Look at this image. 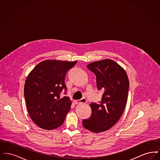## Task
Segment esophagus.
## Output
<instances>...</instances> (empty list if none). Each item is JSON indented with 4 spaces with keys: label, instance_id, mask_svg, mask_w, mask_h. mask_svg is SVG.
I'll return each instance as SVG.
<instances>
[{
    "label": "esophagus",
    "instance_id": "esophagus-1",
    "mask_svg": "<svg viewBox=\"0 0 160 160\" xmlns=\"http://www.w3.org/2000/svg\"><path fill=\"white\" fill-rule=\"evenodd\" d=\"M87 102V100L85 98H83L81 99H78V100H76L75 101V104H84Z\"/></svg>",
    "mask_w": 160,
    "mask_h": 160
}]
</instances>
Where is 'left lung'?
Returning a JSON list of instances; mask_svg holds the SVG:
<instances>
[{"instance_id":"left-lung-1","label":"left lung","mask_w":160,"mask_h":160,"mask_svg":"<svg viewBox=\"0 0 160 160\" xmlns=\"http://www.w3.org/2000/svg\"><path fill=\"white\" fill-rule=\"evenodd\" d=\"M88 68L97 77V85L104 91L101 101L92 102V114L83 120L86 129L99 133L111 128L121 117L127 104L129 80L125 71L114 61L91 63Z\"/></svg>"}]
</instances>
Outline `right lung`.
<instances>
[{"mask_svg":"<svg viewBox=\"0 0 160 160\" xmlns=\"http://www.w3.org/2000/svg\"><path fill=\"white\" fill-rule=\"evenodd\" d=\"M77 61L46 60L38 64L26 80L24 94L32 120L42 129L51 130L61 126L71 106L68 97L61 98L67 88L65 78Z\"/></svg>","mask_w":160,"mask_h":160,"instance_id":"obj_1","label":"right lung"}]
</instances>
